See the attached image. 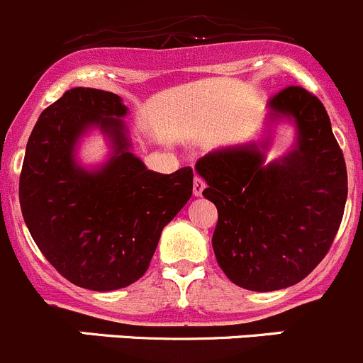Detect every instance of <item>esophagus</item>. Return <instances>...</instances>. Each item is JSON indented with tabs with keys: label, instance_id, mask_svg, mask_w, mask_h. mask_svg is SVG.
I'll return each instance as SVG.
<instances>
[{
	"label": "esophagus",
	"instance_id": "34e87169",
	"mask_svg": "<svg viewBox=\"0 0 363 363\" xmlns=\"http://www.w3.org/2000/svg\"><path fill=\"white\" fill-rule=\"evenodd\" d=\"M194 196H201V194H203V190H204V180L201 177H194Z\"/></svg>",
	"mask_w": 363,
	"mask_h": 363
}]
</instances>
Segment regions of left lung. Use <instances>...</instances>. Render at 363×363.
Returning a JSON list of instances; mask_svg holds the SVG:
<instances>
[{"label": "left lung", "mask_w": 363, "mask_h": 363, "mask_svg": "<svg viewBox=\"0 0 363 363\" xmlns=\"http://www.w3.org/2000/svg\"><path fill=\"white\" fill-rule=\"evenodd\" d=\"M274 116H291L296 148L263 166L254 145L218 150L197 160L217 206L215 257L228 279L250 291H275L303 281L328 254L347 197L342 150L321 100L302 86L270 99Z\"/></svg>", "instance_id": "8db88e82"}]
</instances>
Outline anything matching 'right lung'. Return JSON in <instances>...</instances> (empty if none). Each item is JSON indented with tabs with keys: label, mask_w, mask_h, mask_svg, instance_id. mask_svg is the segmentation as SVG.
I'll list each match as a JSON object with an SVG mask.
<instances>
[{
	"label": "right lung",
	"mask_w": 363,
	"mask_h": 363,
	"mask_svg": "<svg viewBox=\"0 0 363 363\" xmlns=\"http://www.w3.org/2000/svg\"><path fill=\"white\" fill-rule=\"evenodd\" d=\"M125 114L111 91H65L38 118L19 178L21 210L40 252L67 281L93 291L139 281L162 229L192 196V167L160 174L128 152ZM91 124L115 145L99 172L73 160L74 143Z\"/></svg>",
	"instance_id": "1"
}]
</instances>
